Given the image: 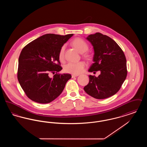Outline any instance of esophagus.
I'll return each instance as SVG.
<instances>
[{"label": "esophagus", "instance_id": "esophagus-1", "mask_svg": "<svg viewBox=\"0 0 147 147\" xmlns=\"http://www.w3.org/2000/svg\"><path fill=\"white\" fill-rule=\"evenodd\" d=\"M78 76V75H76V74H72L71 75V78H74V77H77Z\"/></svg>", "mask_w": 147, "mask_h": 147}]
</instances>
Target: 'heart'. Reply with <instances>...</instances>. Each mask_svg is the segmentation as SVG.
Wrapping results in <instances>:
<instances>
[{
	"label": "heart",
	"instance_id": "heart-1",
	"mask_svg": "<svg viewBox=\"0 0 147 147\" xmlns=\"http://www.w3.org/2000/svg\"><path fill=\"white\" fill-rule=\"evenodd\" d=\"M71 45L77 49L80 53L83 54L84 58L87 59H91V55L86 52L89 49V46L88 43L81 38H76L71 42ZM64 51L65 46H63L59 52V59L61 61H63L64 57ZM85 64L84 62H79L78 63H67L64 67V70L65 72L70 73L73 74L78 75L82 73L84 70Z\"/></svg>",
	"mask_w": 147,
	"mask_h": 147
}]
</instances>
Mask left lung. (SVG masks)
Masks as SVG:
<instances>
[{"label": "left lung", "instance_id": "8db88e82", "mask_svg": "<svg viewBox=\"0 0 147 147\" xmlns=\"http://www.w3.org/2000/svg\"><path fill=\"white\" fill-rule=\"evenodd\" d=\"M86 39L94 49L92 63L89 71L101 73L89 76L84 91L92 97L104 99L116 94L126 79L127 70L125 55L118 44L110 37L96 32Z\"/></svg>", "mask_w": 147, "mask_h": 147}]
</instances>
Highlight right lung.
Segmentation results:
<instances>
[{
	"instance_id": "obj_1",
	"label": "right lung",
	"mask_w": 147,
	"mask_h": 147,
	"mask_svg": "<svg viewBox=\"0 0 147 147\" xmlns=\"http://www.w3.org/2000/svg\"><path fill=\"white\" fill-rule=\"evenodd\" d=\"M73 34H48L29 43L19 58L18 79L26 96L40 104H47L63 91L69 74L57 73L62 69L59 52ZM56 74L52 78L49 74Z\"/></svg>"
}]
</instances>
